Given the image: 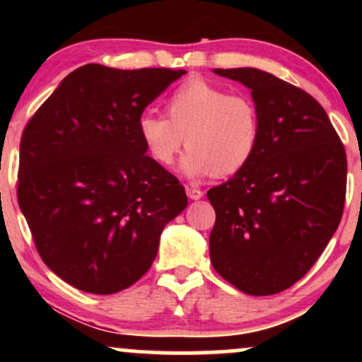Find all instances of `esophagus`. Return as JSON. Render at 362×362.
<instances>
[{
	"mask_svg": "<svg viewBox=\"0 0 362 362\" xmlns=\"http://www.w3.org/2000/svg\"><path fill=\"white\" fill-rule=\"evenodd\" d=\"M187 195H189L192 201H197V199H201L202 195H204V192H202L201 189H197V187H187Z\"/></svg>",
	"mask_w": 362,
	"mask_h": 362,
	"instance_id": "esophagus-1",
	"label": "esophagus"
}]
</instances>
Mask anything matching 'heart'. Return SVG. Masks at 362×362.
I'll list each match as a JSON object with an SVG mask.
<instances>
[{"label": "heart", "instance_id": "1", "mask_svg": "<svg viewBox=\"0 0 362 362\" xmlns=\"http://www.w3.org/2000/svg\"><path fill=\"white\" fill-rule=\"evenodd\" d=\"M167 117L144 110L138 119L139 138L161 167L173 163L184 143L182 173L190 178L228 177L242 170L255 153L260 136L257 105L223 86L190 80L170 93Z\"/></svg>", "mask_w": 362, "mask_h": 362}]
</instances>
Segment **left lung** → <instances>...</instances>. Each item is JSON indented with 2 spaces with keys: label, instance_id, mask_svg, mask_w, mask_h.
I'll use <instances>...</instances> for the list:
<instances>
[{
  "label": "left lung",
  "instance_id": "1",
  "mask_svg": "<svg viewBox=\"0 0 362 362\" xmlns=\"http://www.w3.org/2000/svg\"><path fill=\"white\" fill-rule=\"evenodd\" d=\"M252 91L260 117L255 153L207 199L216 272L252 296L300 281L337 230L347 158L327 112L305 90L255 68L214 69Z\"/></svg>",
  "mask_w": 362,
  "mask_h": 362
}]
</instances>
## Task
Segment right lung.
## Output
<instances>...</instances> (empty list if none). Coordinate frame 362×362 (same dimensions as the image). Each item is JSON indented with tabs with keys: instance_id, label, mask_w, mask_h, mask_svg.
<instances>
[{
	"instance_id": "1",
	"label": "right lung",
	"mask_w": 362,
	"mask_h": 362,
	"mask_svg": "<svg viewBox=\"0 0 362 362\" xmlns=\"http://www.w3.org/2000/svg\"><path fill=\"white\" fill-rule=\"evenodd\" d=\"M187 71L85 64L59 83L20 141L18 204L62 281L112 294L141 279L184 185L146 155L143 110Z\"/></svg>"
}]
</instances>
